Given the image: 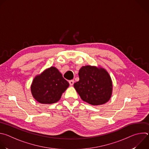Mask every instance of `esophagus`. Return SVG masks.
Instances as JSON below:
<instances>
[{"instance_id":"34e87169","label":"esophagus","mask_w":149,"mask_h":149,"mask_svg":"<svg viewBox=\"0 0 149 149\" xmlns=\"http://www.w3.org/2000/svg\"><path fill=\"white\" fill-rule=\"evenodd\" d=\"M69 83H70V86H73V84L74 83V80H70V81H69Z\"/></svg>"}]
</instances>
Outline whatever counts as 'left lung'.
<instances>
[{"mask_svg":"<svg viewBox=\"0 0 149 149\" xmlns=\"http://www.w3.org/2000/svg\"><path fill=\"white\" fill-rule=\"evenodd\" d=\"M79 80L74 84L81 98L92 105L107 102L111 97L113 82L109 72L99 67L86 65L78 72Z\"/></svg>","mask_w":149,"mask_h":149,"instance_id":"8db88e82","label":"left lung"}]
</instances>
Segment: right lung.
Instances as JSON below:
<instances>
[{"instance_id": "obj_1", "label": "right lung", "mask_w": 149, "mask_h": 149, "mask_svg": "<svg viewBox=\"0 0 149 149\" xmlns=\"http://www.w3.org/2000/svg\"><path fill=\"white\" fill-rule=\"evenodd\" d=\"M69 85L56 68L51 67L33 78L31 90L33 97L38 102L51 104L60 100Z\"/></svg>"}]
</instances>
